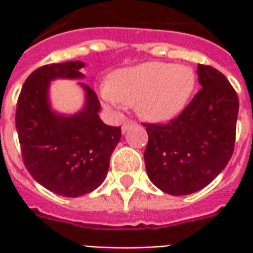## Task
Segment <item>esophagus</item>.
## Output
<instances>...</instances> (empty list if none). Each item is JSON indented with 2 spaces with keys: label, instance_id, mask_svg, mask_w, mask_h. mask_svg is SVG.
Masks as SVG:
<instances>
[{
  "label": "esophagus",
  "instance_id": "esophagus-1",
  "mask_svg": "<svg viewBox=\"0 0 253 253\" xmlns=\"http://www.w3.org/2000/svg\"><path fill=\"white\" fill-rule=\"evenodd\" d=\"M134 125V122L132 121H125L123 122V126H122V132H126L128 130V127L132 126Z\"/></svg>",
  "mask_w": 253,
  "mask_h": 253
}]
</instances>
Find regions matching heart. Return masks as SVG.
<instances>
[{
	"label": "heart",
	"mask_w": 253,
	"mask_h": 253,
	"mask_svg": "<svg viewBox=\"0 0 253 253\" xmlns=\"http://www.w3.org/2000/svg\"><path fill=\"white\" fill-rule=\"evenodd\" d=\"M195 84V73L190 67L148 62L112 73L110 84H104L100 93L110 107L134 104L145 121L167 122L186 108Z\"/></svg>",
	"instance_id": "1"
}]
</instances>
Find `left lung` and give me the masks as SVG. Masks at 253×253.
<instances>
[{
  "label": "left lung",
  "instance_id": "obj_1",
  "mask_svg": "<svg viewBox=\"0 0 253 253\" xmlns=\"http://www.w3.org/2000/svg\"><path fill=\"white\" fill-rule=\"evenodd\" d=\"M202 89L176 119L145 125V167L150 181L169 195H188L210 184L233 154L239 97L217 69L198 65Z\"/></svg>",
  "mask_w": 253,
  "mask_h": 253
}]
</instances>
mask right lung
Listing matches in <instances>:
<instances>
[{
  "label": "right lung",
  "mask_w": 253,
  "mask_h": 253,
  "mask_svg": "<svg viewBox=\"0 0 253 253\" xmlns=\"http://www.w3.org/2000/svg\"><path fill=\"white\" fill-rule=\"evenodd\" d=\"M83 67L81 61H69L36 69L25 80L16 110L25 168L47 190L69 198L89 194L104 181L122 137L121 127L100 119L99 99L84 83H78L85 94L81 110L73 115L52 110L51 81L83 80Z\"/></svg>",
  "instance_id": "1"
}]
</instances>
